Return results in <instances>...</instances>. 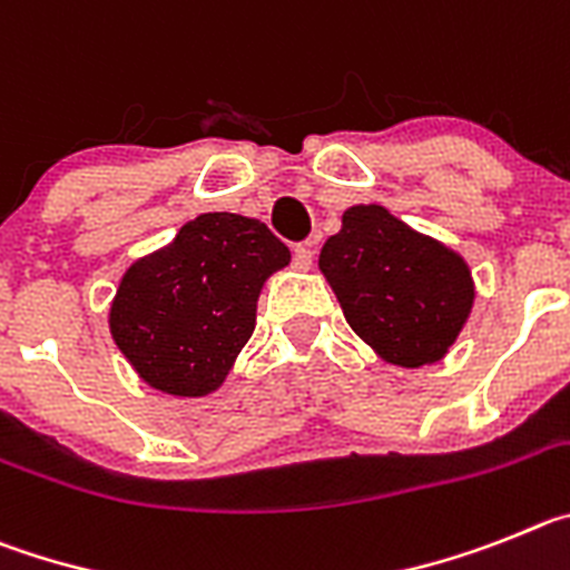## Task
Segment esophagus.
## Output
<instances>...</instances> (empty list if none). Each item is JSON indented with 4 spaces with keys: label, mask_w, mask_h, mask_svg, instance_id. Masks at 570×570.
I'll use <instances>...</instances> for the list:
<instances>
[{
    "label": "esophagus",
    "mask_w": 570,
    "mask_h": 570,
    "mask_svg": "<svg viewBox=\"0 0 570 570\" xmlns=\"http://www.w3.org/2000/svg\"><path fill=\"white\" fill-rule=\"evenodd\" d=\"M312 258H315V247H312V240H304V244H297V247H295L292 264H295V269L306 273V269L312 266Z\"/></svg>",
    "instance_id": "esophagus-1"
}]
</instances>
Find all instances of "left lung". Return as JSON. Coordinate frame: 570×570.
<instances>
[{"label":"left lung","mask_w":570,"mask_h":570,"mask_svg":"<svg viewBox=\"0 0 570 570\" xmlns=\"http://www.w3.org/2000/svg\"><path fill=\"white\" fill-rule=\"evenodd\" d=\"M317 266L348 326L394 366L440 361L474 304L469 264L381 204L348 207Z\"/></svg>","instance_id":"obj_1"}]
</instances>
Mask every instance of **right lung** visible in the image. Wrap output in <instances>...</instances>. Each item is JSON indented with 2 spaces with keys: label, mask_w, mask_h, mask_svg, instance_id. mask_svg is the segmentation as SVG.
Instances as JSON below:
<instances>
[{
  "label": "right lung",
  "mask_w": 570,
  "mask_h": 570,
  "mask_svg": "<svg viewBox=\"0 0 570 570\" xmlns=\"http://www.w3.org/2000/svg\"><path fill=\"white\" fill-rule=\"evenodd\" d=\"M289 258L255 218L198 215L127 269L110 306L112 341L158 392L209 394L253 335L261 286Z\"/></svg>",
  "instance_id": "add662e5"
}]
</instances>
